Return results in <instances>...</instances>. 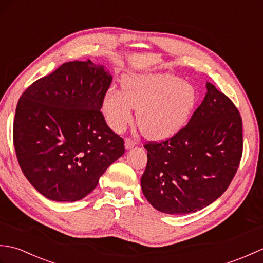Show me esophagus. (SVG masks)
<instances>
[{"label":"esophagus","instance_id":"obj_1","mask_svg":"<svg viewBox=\"0 0 263 263\" xmlns=\"http://www.w3.org/2000/svg\"><path fill=\"white\" fill-rule=\"evenodd\" d=\"M137 144V142L133 140V139H131V138H127V139H125V142H124V146H125V149H132L133 147H135Z\"/></svg>","mask_w":263,"mask_h":263}]
</instances>
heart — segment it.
Masks as SVG:
<instances>
[{"instance_id": "heart-1", "label": "heart", "mask_w": 263, "mask_h": 263, "mask_svg": "<svg viewBox=\"0 0 263 263\" xmlns=\"http://www.w3.org/2000/svg\"><path fill=\"white\" fill-rule=\"evenodd\" d=\"M198 95L189 82L170 73L127 74L122 90L111 87L103 99V113L116 132L124 130L137 109V122L144 137L163 140L176 135L191 117Z\"/></svg>"}]
</instances>
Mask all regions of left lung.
I'll return each mask as SVG.
<instances>
[{
  "label": "left lung",
  "mask_w": 263,
  "mask_h": 263,
  "mask_svg": "<svg viewBox=\"0 0 263 263\" xmlns=\"http://www.w3.org/2000/svg\"><path fill=\"white\" fill-rule=\"evenodd\" d=\"M187 125L160 143H148L141 177L155 209L185 215L203 209L224 193L243 150L242 119L235 105L210 82Z\"/></svg>",
  "instance_id": "obj_1"
}]
</instances>
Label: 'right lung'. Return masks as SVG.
<instances>
[{
    "label": "right lung",
    "mask_w": 263,
    "mask_h": 263,
    "mask_svg": "<svg viewBox=\"0 0 263 263\" xmlns=\"http://www.w3.org/2000/svg\"><path fill=\"white\" fill-rule=\"evenodd\" d=\"M111 76L103 64L73 61L28 87L16 105L13 143L21 171L44 197L83 199L124 154L100 108Z\"/></svg>",
    "instance_id": "obj_1"
}]
</instances>
